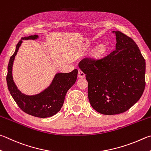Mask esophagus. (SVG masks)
I'll use <instances>...</instances> for the list:
<instances>
[{
    "instance_id": "obj_1",
    "label": "esophagus",
    "mask_w": 151,
    "mask_h": 151,
    "mask_svg": "<svg viewBox=\"0 0 151 151\" xmlns=\"http://www.w3.org/2000/svg\"><path fill=\"white\" fill-rule=\"evenodd\" d=\"M78 77H80V78H83L85 76V74H84L83 71H82L81 70H78Z\"/></svg>"
}]
</instances>
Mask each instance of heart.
Wrapping results in <instances>:
<instances>
[{
    "label": "heart",
    "instance_id": "1",
    "mask_svg": "<svg viewBox=\"0 0 151 151\" xmlns=\"http://www.w3.org/2000/svg\"><path fill=\"white\" fill-rule=\"evenodd\" d=\"M100 50H102V49H100Z\"/></svg>",
    "mask_w": 151,
    "mask_h": 151
}]
</instances>
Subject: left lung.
<instances>
[{
    "mask_svg": "<svg viewBox=\"0 0 151 151\" xmlns=\"http://www.w3.org/2000/svg\"><path fill=\"white\" fill-rule=\"evenodd\" d=\"M113 32L116 50L101 59L84 58L78 64L86 75L90 104L104 115L128 110L145 88V60L138 46L122 32Z\"/></svg>",
    "mask_w": 151,
    "mask_h": 151,
    "instance_id": "1",
    "label": "left lung"
}]
</instances>
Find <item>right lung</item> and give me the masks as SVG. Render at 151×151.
Returning <instances> with one entry per match:
<instances>
[{"label": "right lung", "mask_w": 151, "mask_h": 151, "mask_svg": "<svg viewBox=\"0 0 151 151\" xmlns=\"http://www.w3.org/2000/svg\"><path fill=\"white\" fill-rule=\"evenodd\" d=\"M37 37V35H29L19 41L8 65L6 82L11 96L22 110L31 116L45 118L54 116L61 109L67 91L76 81L78 70L75 69L68 73L56 74L50 86L40 94L34 96L22 94L13 81L12 70L14 60L22 40H35Z\"/></svg>", "instance_id": "right-lung-1"}]
</instances>
